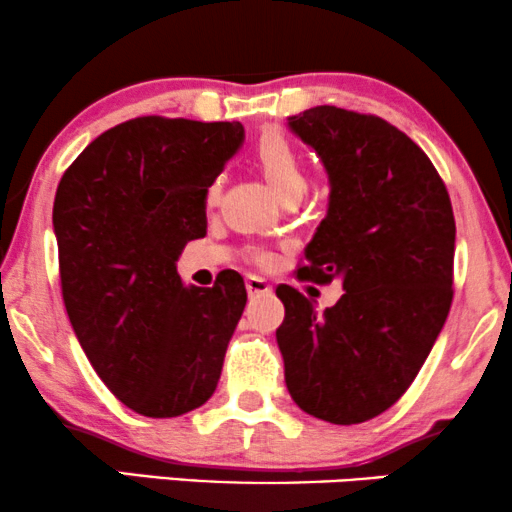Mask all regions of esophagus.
I'll use <instances>...</instances> for the list:
<instances>
[{"instance_id":"esophagus-1","label":"esophagus","mask_w":512,"mask_h":512,"mask_svg":"<svg viewBox=\"0 0 512 512\" xmlns=\"http://www.w3.org/2000/svg\"><path fill=\"white\" fill-rule=\"evenodd\" d=\"M244 284H247L249 296H268V293H272V286L268 284V279H263V277L249 275L247 279H244Z\"/></svg>"}]
</instances>
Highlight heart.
<instances>
[{
	"mask_svg": "<svg viewBox=\"0 0 512 512\" xmlns=\"http://www.w3.org/2000/svg\"><path fill=\"white\" fill-rule=\"evenodd\" d=\"M254 158L256 165L261 167L263 177L268 179L270 188L277 193V198H284V195L291 193L303 195L307 188L305 163L303 158H300V153L296 151V146H293L282 132L270 130L261 135L254 149ZM219 191L221 179L209 181L205 191L207 205H214L216 198H219Z\"/></svg>",
	"mask_w": 512,
	"mask_h": 512,
	"instance_id": "b5f03b06",
	"label": "heart"
}]
</instances>
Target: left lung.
<instances>
[{"instance_id": "obj_1", "label": "left lung", "mask_w": 512, "mask_h": 512, "mask_svg": "<svg viewBox=\"0 0 512 512\" xmlns=\"http://www.w3.org/2000/svg\"><path fill=\"white\" fill-rule=\"evenodd\" d=\"M328 174V209L300 279L342 282L324 312L277 286V345L307 415L361 424L391 408L424 366L452 305L454 214L429 156L394 125L338 107L289 116Z\"/></svg>"}]
</instances>
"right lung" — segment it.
I'll list each match as a JSON object with an SVG mask.
<instances>
[{
  "label": "right lung",
  "instance_id": "add662e5",
  "mask_svg": "<svg viewBox=\"0 0 512 512\" xmlns=\"http://www.w3.org/2000/svg\"><path fill=\"white\" fill-rule=\"evenodd\" d=\"M244 142L242 123L142 116L102 132L53 202L62 300L95 373L144 417L214 394L247 305L237 272L184 286L177 261L207 233L205 191Z\"/></svg>",
  "mask_w": 512,
  "mask_h": 512
}]
</instances>
